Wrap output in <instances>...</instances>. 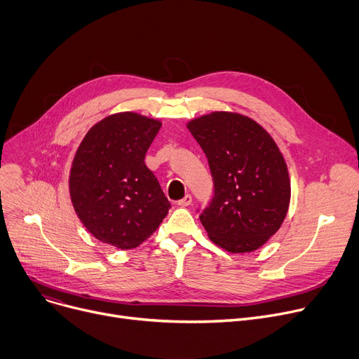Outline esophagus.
Masks as SVG:
<instances>
[{
    "mask_svg": "<svg viewBox=\"0 0 359 359\" xmlns=\"http://www.w3.org/2000/svg\"><path fill=\"white\" fill-rule=\"evenodd\" d=\"M190 203H192V196H190V195H186L184 198H182L180 201H177V205H179V206H183V208H184V206H189Z\"/></svg>",
    "mask_w": 359,
    "mask_h": 359,
    "instance_id": "obj_1",
    "label": "esophagus"
}]
</instances>
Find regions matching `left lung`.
Returning a JSON list of instances; mask_svg holds the SVG:
<instances>
[{
    "instance_id": "left-lung-1",
    "label": "left lung",
    "mask_w": 359,
    "mask_h": 359,
    "mask_svg": "<svg viewBox=\"0 0 359 359\" xmlns=\"http://www.w3.org/2000/svg\"><path fill=\"white\" fill-rule=\"evenodd\" d=\"M208 157L213 198L201 213L212 243L233 252L264 245L290 203V177L276 141L254 119L210 112L187 123Z\"/></svg>"
}]
</instances>
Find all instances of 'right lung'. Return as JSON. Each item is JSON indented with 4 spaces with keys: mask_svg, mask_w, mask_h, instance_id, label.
<instances>
[{
    "mask_svg": "<svg viewBox=\"0 0 359 359\" xmlns=\"http://www.w3.org/2000/svg\"><path fill=\"white\" fill-rule=\"evenodd\" d=\"M161 123L137 112L112 114L83 137L72 161L69 192L85 228L101 243L131 250L170 209L144 163Z\"/></svg>",
    "mask_w": 359,
    "mask_h": 359,
    "instance_id": "1",
    "label": "right lung"
}]
</instances>
